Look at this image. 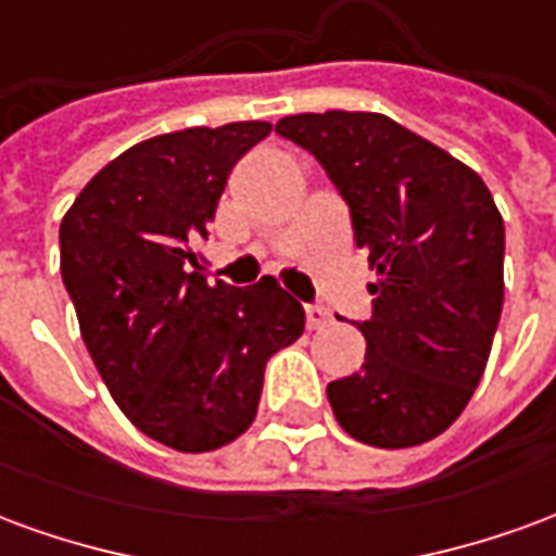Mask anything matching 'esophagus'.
<instances>
[{
	"mask_svg": "<svg viewBox=\"0 0 556 556\" xmlns=\"http://www.w3.org/2000/svg\"><path fill=\"white\" fill-rule=\"evenodd\" d=\"M330 321V313H327L325 306H306V327L309 330H318V327H325Z\"/></svg>",
	"mask_w": 556,
	"mask_h": 556,
	"instance_id": "obj_1",
	"label": "esophagus"
}]
</instances>
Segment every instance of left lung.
<instances>
[{
	"instance_id": "left-lung-1",
	"label": "left lung",
	"mask_w": 556,
	"mask_h": 556,
	"mask_svg": "<svg viewBox=\"0 0 556 556\" xmlns=\"http://www.w3.org/2000/svg\"><path fill=\"white\" fill-rule=\"evenodd\" d=\"M279 137L321 163L369 253L361 372L327 384L354 441L402 450L453 426L489 363L503 309V217L477 172L381 113H303Z\"/></svg>"
}]
</instances>
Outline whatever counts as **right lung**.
Instances as JSON below:
<instances>
[{
  "label": "right lung",
  "mask_w": 556,
  "mask_h": 556,
  "mask_svg": "<svg viewBox=\"0 0 556 556\" xmlns=\"http://www.w3.org/2000/svg\"><path fill=\"white\" fill-rule=\"evenodd\" d=\"M267 122L187 127L137 142L67 207L62 279L103 384L142 434L211 453L253 426L270 354L303 306L274 277L235 289L190 270L231 166Z\"/></svg>",
  "instance_id": "right-lung-1"
}]
</instances>
